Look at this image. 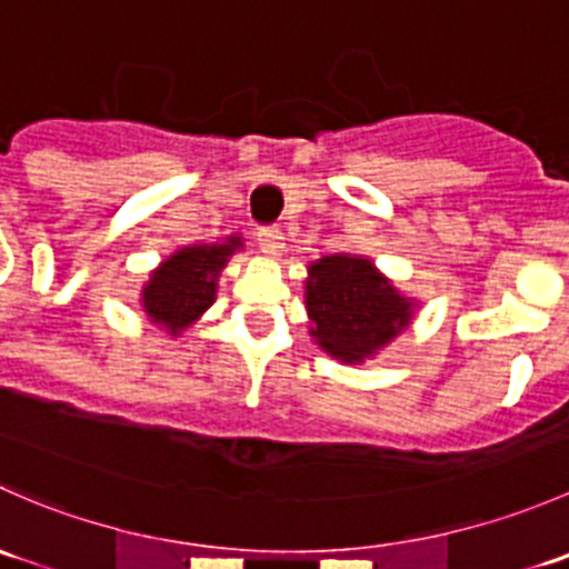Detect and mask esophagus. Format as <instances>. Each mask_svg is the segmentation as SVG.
I'll list each match as a JSON object with an SVG mask.
<instances>
[{"label":"esophagus","mask_w":569,"mask_h":569,"mask_svg":"<svg viewBox=\"0 0 569 569\" xmlns=\"http://www.w3.org/2000/svg\"><path fill=\"white\" fill-rule=\"evenodd\" d=\"M256 242L258 248H261V252H267V256L272 258L283 256V233H280L278 228H258Z\"/></svg>","instance_id":"obj_1"}]
</instances>
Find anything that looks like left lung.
Here are the masks:
<instances>
[{
  "label": "left lung",
  "mask_w": 569,
  "mask_h": 569,
  "mask_svg": "<svg viewBox=\"0 0 569 569\" xmlns=\"http://www.w3.org/2000/svg\"><path fill=\"white\" fill-rule=\"evenodd\" d=\"M412 306L369 258L336 252L308 267L306 308L311 336L327 355L363 363L412 319Z\"/></svg>",
  "instance_id": "obj_1"
}]
</instances>
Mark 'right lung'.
Here are the masks:
<instances>
[{
    "label": "right lung",
    "instance_id": "right-lung-1",
    "mask_svg": "<svg viewBox=\"0 0 569 569\" xmlns=\"http://www.w3.org/2000/svg\"><path fill=\"white\" fill-rule=\"evenodd\" d=\"M239 248L242 237H228L222 244H189L164 258L142 286L140 302L148 319L170 336H181L211 308L220 272Z\"/></svg>",
    "mask_w": 569,
    "mask_h": 569
}]
</instances>
